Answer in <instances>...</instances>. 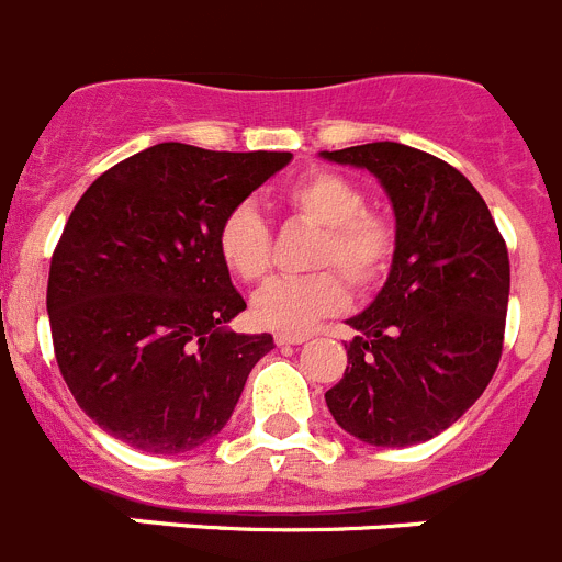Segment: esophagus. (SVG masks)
<instances>
[{
    "label": "esophagus",
    "mask_w": 562,
    "mask_h": 562,
    "mask_svg": "<svg viewBox=\"0 0 562 562\" xmlns=\"http://www.w3.org/2000/svg\"><path fill=\"white\" fill-rule=\"evenodd\" d=\"M306 340H310V335H284V331H281V335H276L278 346H301V342H306Z\"/></svg>",
    "instance_id": "esophagus-1"
}]
</instances>
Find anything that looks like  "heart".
I'll use <instances>...</instances> for the list:
<instances>
[{"label": "heart", "instance_id": "b5f03b06", "mask_svg": "<svg viewBox=\"0 0 562 562\" xmlns=\"http://www.w3.org/2000/svg\"><path fill=\"white\" fill-rule=\"evenodd\" d=\"M281 202L324 227L315 247V267H337L360 292L385 278L396 250L394 225L380 213L366 211V191L355 180L315 168L286 182ZM216 252L238 281H265L272 261V233L256 205L241 202L227 213L216 231ZM342 278L335 270L276 278L252 297V317L258 326L284 335L310 329L342 306Z\"/></svg>", "mask_w": 562, "mask_h": 562}]
</instances>
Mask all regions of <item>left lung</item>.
Returning a JSON list of instances; mask_svg holds the SVG:
<instances>
[{
    "instance_id": "left-lung-1",
    "label": "left lung",
    "mask_w": 562,
    "mask_h": 562,
    "mask_svg": "<svg viewBox=\"0 0 562 562\" xmlns=\"http://www.w3.org/2000/svg\"><path fill=\"white\" fill-rule=\"evenodd\" d=\"M321 157L374 173L396 216L389 281L349 321V366L326 405L366 445H419L459 422L498 369L509 304L504 236L464 173L434 154L385 140Z\"/></svg>"
}]
</instances>
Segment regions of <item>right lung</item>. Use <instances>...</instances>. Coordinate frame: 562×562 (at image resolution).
<instances>
[{
	"mask_svg": "<svg viewBox=\"0 0 562 562\" xmlns=\"http://www.w3.org/2000/svg\"><path fill=\"white\" fill-rule=\"evenodd\" d=\"M290 160L157 143L103 171L69 213L49 261L53 349L83 414L128 448L205 445L276 349L272 335L227 329L247 304L216 231Z\"/></svg>",
	"mask_w": 562,
	"mask_h": 562,
	"instance_id": "right-lung-1",
	"label": "right lung"
}]
</instances>
